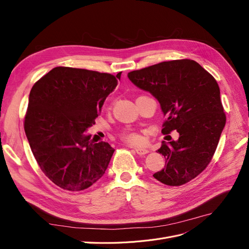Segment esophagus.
Returning <instances> with one entry per match:
<instances>
[{
  "mask_svg": "<svg viewBox=\"0 0 249 249\" xmlns=\"http://www.w3.org/2000/svg\"><path fill=\"white\" fill-rule=\"evenodd\" d=\"M135 152H136L140 156H143V155L147 154L148 150L147 149H143V148H135Z\"/></svg>",
  "mask_w": 249,
  "mask_h": 249,
  "instance_id": "1",
  "label": "esophagus"
}]
</instances>
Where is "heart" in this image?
<instances>
[{
    "instance_id": "heart-1",
    "label": "heart",
    "mask_w": 249,
    "mask_h": 249,
    "mask_svg": "<svg viewBox=\"0 0 249 249\" xmlns=\"http://www.w3.org/2000/svg\"><path fill=\"white\" fill-rule=\"evenodd\" d=\"M123 139L130 144H140L142 138L139 134L135 132H125L123 134Z\"/></svg>"
}]
</instances>
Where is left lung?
<instances>
[{"label": "left lung", "instance_id": "left-lung-1", "mask_svg": "<svg viewBox=\"0 0 249 249\" xmlns=\"http://www.w3.org/2000/svg\"><path fill=\"white\" fill-rule=\"evenodd\" d=\"M127 77L160 103L166 117L162 133L176 130L179 135L177 141L162 142L158 152L165 166L154 178L168 186L190 182L212 160L227 120L216 80L189 59L158 63Z\"/></svg>", "mask_w": 249, "mask_h": 249}]
</instances>
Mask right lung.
I'll return each mask as SVG.
<instances>
[{"instance_id": "add662e5", "label": "right lung", "mask_w": 249, "mask_h": 249, "mask_svg": "<svg viewBox=\"0 0 249 249\" xmlns=\"http://www.w3.org/2000/svg\"><path fill=\"white\" fill-rule=\"evenodd\" d=\"M120 74L58 66L30 91L24 124L30 147L44 175L64 190H85L108 168L114 148L94 143L86 131Z\"/></svg>"}]
</instances>
